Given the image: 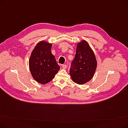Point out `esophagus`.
I'll list each match as a JSON object with an SVG mask.
<instances>
[{
    "mask_svg": "<svg viewBox=\"0 0 128 128\" xmlns=\"http://www.w3.org/2000/svg\"><path fill=\"white\" fill-rule=\"evenodd\" d=\"M66 68H67L66 65H62V68H63V69H66Z\"/></svg>",
    "mask_w": 128,
    "mask_h": 128,
    "instance_id": "obj_1",
    "label": "esophagus"
}]
</instances>
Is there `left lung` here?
I'll list each match as a JSON object with an SVG mask.
<instances>
[{"instance_id":"obj_1","label":"left lung","mask_w":128,"mask_h":128,"mask_svg":"<svg viewBox=\"0 0 128 128\" xmlns=\"http://www.w3.org/2000/svg\"><path fill=\"white\" fill-rule=\"evenodd\" d=\"M96 67L94 53L89 43L82 40L77 44L75 57L70 71L72 80L78 84L89 82L94 75Z\"/></svg>"}]
</instances>
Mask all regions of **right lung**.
Here are the masks:
<instances>
[{
	"mask_svg": "<svg viewBox=\"0 0 128 128\" xmlns=\"http://www.w3.org/2000/svg\"><path fill=\"white\" fill-rule=\"evenodd\" d=\"M52 44L39 42L31 53L29 68L32 78L42 84L49 82L54 78L60 68L51 51Z\"/></svg>",
	"mask_w": 128,
	"mask_h": 128,
	"instance_id": "right-lung-1",
	"label": "right lung"
}]
</instances>
